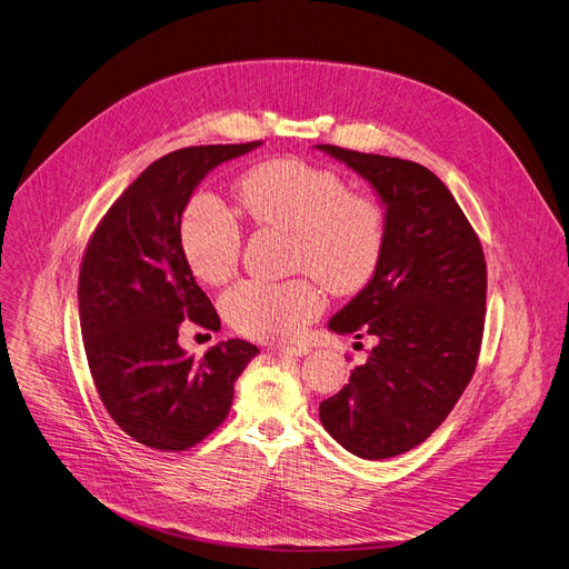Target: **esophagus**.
<instances>
[{
	"mask_svg": "<svg viewBox=\"0 0 569 569\" xmlns=\"http://www.w3.org/2000/svg\"><path fill=\"white\" fill-rule=\"evenodd\" d=\"M274 353H283V356H306L308 349L306 345H274V347H270Z\"/></svg>",
	"mask_w": 569,
	"mask_h": 569,
	"instance_id": "34e87169",
	"label": "esophagus"
}]
</instances>
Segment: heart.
<instances>
[{
	"instance_id": "b5f03b06",
	"label": "heart",
	"mask_w": 569,
	"mask_h": 569,
	"mask_svg": "<svg viewBox=\"0 0 569 569\" xmlns=\"http://www.w3.org/2000/svg\"><path fill=\"white\" fill-rule=\"evenodd\" d=\"M236 199L256 227L290 231V268L316 277L338 297L363 290L383 261L386 203L370 192L349 190L331 168L295 157L270 159L238 179ZM179 233L197 279L222 286L236 274L242 231L220 201L194 197L181 216ZM311 277L242 281L222 299L224 318L249 338H292L325 308L322 290Z\"/></svg>"
}]
</instances>
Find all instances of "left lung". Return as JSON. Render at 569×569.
<instances>
[{"instance_id":"8db88e82","label":"left lung","mask_w":569,"mask_h":569,"mask_svg":"<svg viewBox=\"0 0 569 569\" xmlns=\"http://www.w3.org/2000/svg\"><path fill=\"white\" fill-rule=\"evenodd\" d=\"M366 177L388 211L375 279L329 329L375 347L349 383L320 403L325 429L351 453L381 460L422 445L475 377L488 272L477 231L425 166L318 144Z\"/></svg>"}]
</instances>
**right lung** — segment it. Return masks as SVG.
<instances>
[{"label":"right lung","mask_w":569,"mask_h":569,"mask_svg":"<svg viewBox=\"0 0 569 569\" xmlns=\"http://www.w3.org/2000/svg\"><path fill=\"white\" fill-rule=\"evenodd\" d=\"M261 140L197 144L153 161L94 227L79 272V320L101 403L136 442L186 451L229 416L233 383L258 347L227 340L201 358L179 347L192 322L220 331L211 299L181 249V216L197 183Z\"/></svg>","instance_id":"obj_1"}]
</instances>
